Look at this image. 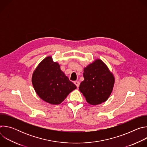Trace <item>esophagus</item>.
<instances>
[{
  "mask_svg": "<svg viewBox=\"0 0 147 147\" xmlns=\"http://www.w3.org/2000/svg\"><path fill=\"white\" fill-rule=\"evenodd\" d=\"M74 84H75V85L77 86V88L79 87V86H80V82L79 81H74Z\"/></svg>",
  "mask_w": 147,
  "mask_h": 147,
  "instance_id": "esophagus-1",
  "label": "esophagus"
}]
</instances>
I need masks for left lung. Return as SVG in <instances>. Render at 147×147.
<instances>
[{"instance_id":"8db88e82","label":"left lung","mask_w":147,"mask_h":147,"mask_svg":"<svg viewBox=\"0 0 147 147\" xmlns=\"http://www.w3.org/2000/svg\"><path fill=\"white\" fill-rule=\"evenodd\" d=\"M84 80L79 90L87 102L92 105L105 102L111 95L115 77L108 66L100 59H96L84 69Z\"/></svg>"}]
</instances>
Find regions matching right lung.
<instances>
[{
	"mask_svg": "<svg viewBox=\"0 0 147 147\" xmlns=\"http://www.w3.org/2000/svg\"><path fill=\"white\" fill-rule=\"evenodd\" d=\"M32 83L39 98L52 105L61 103L77 88L51 56L45 57L39 63L32 74Z\"/></svg>",
	"mask_w": 147,
	"mask_h": 147,
	"instance_id": "1",
	"label": "right lung"
}]
</instances>
